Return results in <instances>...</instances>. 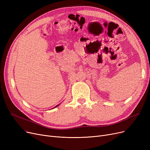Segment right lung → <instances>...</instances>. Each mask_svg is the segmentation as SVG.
Listing matches in <instances>:
<instances>
[{"label":"right lung","mask_w":150,"mask_h":150,"mask_svg":"<svg viewBox=\"0 0 150 150\" xmlns=\"http://www.w3.org/2000/svg\"><path fill=\"white\" fill-rule=\"evenodd\" d=\"M59 105H57V106H55V107H54V108H56V107H57V106H59Z\"/></svg>","instance_id":"obj_1"}]
</instances>
